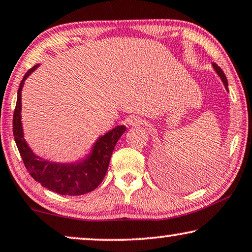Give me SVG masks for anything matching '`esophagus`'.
<instances>
[{"mask_svg": "<svg viewBox=\"0 0 252 252\" xmlns=\"http://www.w3.org/2000/svg\"><path fill=\"white\" fill-rule=\"evenodd\" d=\"M126 122L130 126H133V127H138V126H140L141 125H143L141 120L136 118V116H130V118H127Z\"/></svg>", "mask_w": 252, "mask_h": 252, "instance_id": "1", "label": "esophagus"}]
</instances>
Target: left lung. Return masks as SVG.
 I'll return each mask as SVG.
<instances>
[{"mask_svg":"<svg viewBox=\"0 0 252 252\" xmlns=\"http://www.w3.org/2000/svg\"><path fill=\"white\" fill-rule=\"evenodd\" d=\"M211 66H212V68H214V70L216 72V74H217V75L219 76V79L221 80V82H222V84H224L226 91H228V82H227V79H226L224 72H222L220 67H219L216 63H211Z\"/></svg>","mask_w":252,"mask_h":252,"instance_id":"obj_1","label":"left lung"}]
</instances>
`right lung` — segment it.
<instances>
[{
	"mask_svg": "<svg viewBox=\"0 0 252 252\" xmlns=\"http://www.w3.org/2000/svg\"><path fill=\"white\" fill-rule=\"evenodd\" d=\"M40 63L28 70L21 80L17 104L13 114V136L23 158L24 164L31 176L52 192L62 195H83L97 189L107 172L109 161L116 143L126 132V126L113 127L105 134L97 138L86 157L72 162H55L35 154L25 139L21 122V91L25 81Z\"/></svg>",
	"mask_w": 252,
	"mask_h": 252,
	"instance_id": "obj_1",
	"label": "right lung"
}]
</instances>
